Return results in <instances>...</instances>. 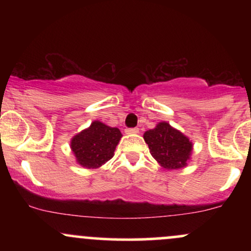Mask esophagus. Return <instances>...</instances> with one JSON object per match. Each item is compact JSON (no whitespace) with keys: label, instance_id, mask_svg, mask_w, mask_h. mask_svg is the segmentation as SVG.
<instances>
[{"label":"esophagus","instance_id":"34e87169","mask_svg":"<svg viewBox=\"0 0 251 251\" xmlns=\"http://www.w3.org/2000/svg\"><path fill=\"white\" fill-rule=\"evenodd\" d=\"M126 134H137L139 133V128H126L125 129Z\"/></svg>","mask_w":251,"mask_h":251}]
</instances>
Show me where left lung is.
<instances>
[{"mask_svg": "<svg viewBox=\"0 0 251 251\" xmlns=\"http://www.w3.org/2000/svg\"><path fill=\"white\" fill-rule=\"evenodd\" d=\"M144 140L149 145L150 153L164 169H183L191 159L194 144L168 122L158 123L154 128L146 131Z\"/></svg>", "mask_w": 251, "mask_h": 251, "instance_id": "8db88e82", "label": "left lung"}]
</instances>
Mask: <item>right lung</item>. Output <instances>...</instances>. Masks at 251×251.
Wrapping results in <instances>:
<instances>
[{"mask_svg": "<svg viewBox=\"0 0 251 251\" xmlns=\"http://www.w3.org/2000/svg\"><path fill=\"white\" fill-rule=\"evenodd\" d=\"M122 137L119 128L94 120L89 127L72 138L71 150L82 168L98 169L113 157Z\"/></svg>", "mask_w": 251, "mask_h": 251, "instance_id": "obj_1", "label": "right lung"}]
</instances>
